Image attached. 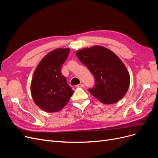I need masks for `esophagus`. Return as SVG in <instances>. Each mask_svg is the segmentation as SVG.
Returning <instances> with one entry per match:
<instances>
[{"mask_svg": "<svg viewBox=\"0 0 158 158\" xmlns=\"http://www.w3.org/2000/svg\"><path fill=\"white\" fill-rule=\"evenodd\" d=\"M76 87H78V88H84V84H80L76 85Z\"/></svg>", "mask_w": 158, "mask_h": 158, "instance_id": "1", "label": "esophagus"}]
</instances>
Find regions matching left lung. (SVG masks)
<instances>
[{
	"label": "left lung",
	"instance_id": "8db88e82",
	"mask_svg": "<svg viewBox=\"0 0 158 158\" xmlns=\"http://www.w3.org/2000/svg\"><path fill=\"white\" fill-rule=\"evenodd\" d=\"M78 59L95 78V86L88 91L105 104L117 103L127 94L130 75L122 60L113 51L95 45L76 51Z\"/></svg>",
	"mask_w": 158,
	"mask_h": 158
}]
</instances>
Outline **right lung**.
Here are the masks:
<instances>
[{"label":"right lung","mask_w":158,"mask_h":158,"mask_svg":"<svg viewBox=\"0 0 158 158\" xmlns=\"http://www.w3.org/2000/svg\"><path fill=\"white\" fill-rule=\"evenodd\" d=\"M69 48L56 49L47 53L36 67L30 85L33 102L45 112L62 110L73 94L61 66L67 58Z\"/></svg>","instance_id":"obj_1"}]
</instances>
